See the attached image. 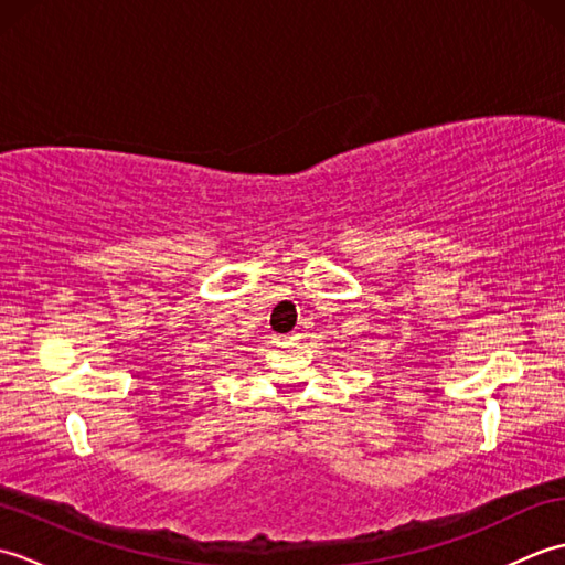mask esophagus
Returning <instances> with one entry per match:
<instances>
[{
    "mask_svg": "<svg viewBox=\"0 0 565 565\" xmlns=\"http://www.w3.org/2000/svg\"><path fill=\"white\" fill-rule=\"evenodd\" d=\"M294 340H298L296 334H276V338H274L276 344H289V342H294Z\"/></svg>",
    "mask_w": 565,
    "mask_h": 565,
    "instance_id": "1",
    "label": "esophagus"
}]
</instances>
